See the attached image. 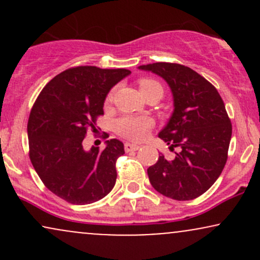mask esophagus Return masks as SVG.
Wrapping results in <instances>:
<instances>
[{
    "label": "esophagus",
    "mask_w": 260,
    "mask_h": 260,
    "mask_svg": "<svg viewBox=\"0 0 260 260\" xmlns=\"http://www.w3.org/2000/svg\"><path fill=\"white\" fill-rule=\"evenodd\" d=\"M139 149V145L133 144V143H124V150L126 153H129V151H136Z\"/></svg>",
    "instance_id": "34e87169"
}]
</instances>
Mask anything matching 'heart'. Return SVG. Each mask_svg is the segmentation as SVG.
<instances>
[{"mask_svg": "<svg viewBox=\"0 0 260 260\" xmlns=\"http://www.w3.org/2000/svg\"><path fill=\"white\" fill-rule=\"evenodd\" d=\"M138 85L143 96H147L148 94L153 91H159L162 95V86L159 82L151 78H140L138 80ZM113 99V91H110L106 96V104H110ZM153 121L147 116H133L124 115L115 121V132L118 136L129 140H142L147 136Z\"/></svg>", "mask_w": 260, "mask_h": 260, "instance_id": "obj_1", "label": "heart"}]
</instances>
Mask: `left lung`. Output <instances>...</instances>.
<instances>
[{
    "label": "left lung",
    "mask_w": 260,
    "mask_h": 260,
    "mask_svg": "<svg viewBox=\"0 0 260 260\" xmlns=\"http://www.w3.org/2000/svg\"><path fill=\"white\" fill-rule=\"evenodd\" d=\"M168 82L174 95V113L159 137L175 151L161 154L148 169L157 192L175 201L198 198L215 183L228 161L232 124L216 88L192 68L156 62L140 66Z\"/></svg>",
    "instance_id": "left-lung-1"
}]
</instances>
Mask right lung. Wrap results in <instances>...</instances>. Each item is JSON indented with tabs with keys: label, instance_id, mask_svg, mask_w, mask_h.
I'll return each mask as SVG.
<instances>
[{
	"label": "right lung",
	"instance_id": "1",
	"mask_svg": "<svg viewBox=\"0 0 260 260\" xmlns=\"http://www.w3.org/2000/svg\"><path fill=\"white\" fill-rule=\"evenodd\" d=\"M129 73L95 66L68 68L44 86L31 107L29 157L46 188L71 204L100 201L115 186L123 143L110 139L103 150L85 151L83 140L88 131L96 132L107 92Z\"/></svg>",
	"mask_w": 260,
	"mask_h": 260
}]
</instances>
